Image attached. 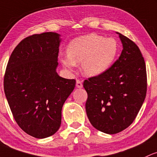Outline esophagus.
Masks as SVG:
<instances>
[{"label":"esophagus","mask_w":157,"mask_h":157,"mask_svg":"<svg viewBox=\"0 0 157 157\" xmlns=\"http://www.w3.org/2000/svg\"><path fill=\"white\" fill-rule=\"evenodd\" d=\"M76 87L78 88V89H81L82 87V81H80V80H77V82H76Z\"/></svg>","instance_id":"obj_1"}]
</instances>
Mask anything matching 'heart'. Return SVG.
Returning <instances> with one entry per match:
<instances>
[{"label":"heart","instance_id":"heart-1","mask_svg":"<svg viewBox=\"0 0 157 157\" xmlns=\"http://www.w3.org/2000/svg\"><path fill=\"white\" fill-rule=\"evenodd\" d=\"M119 51V44L114 38H105L96 33L76 38L67 48V56H60L62 65L73 71L81 63V71L87 77L104 74L114 63Z\"/></svg>","mask_w":157,"mask_h":157}]
</instances>
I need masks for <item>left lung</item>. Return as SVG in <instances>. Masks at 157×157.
Segmentation results:
<instances>
[{"mask_svg":"<svg viewBox=\"0 0 157 157\" xmlns=\"http://www.w3.org/2000/svg\"><path fill=\"white\" fill-rule=\"evenodd\" d=\"M116 33L123 46L119 58L104 74L83 82L88 118L94 128L107 134L118 133L131 124L147 92L146 66L140 50L130 39Z\"/></svg>","mask_w":157,"mask_h":157,"instance_id":"1","label":"left lung"}]
</instances>
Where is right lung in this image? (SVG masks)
<instances>
[{
	"label": "right lung",
	"mask_w": 157,
	"mask_h": 157,
	"mask_svg": "<svg viewBox=\"0 0 157 157\" xmlns=\"http://www.w3.org/2000/svg\"><path fill=\"white\" fill-rule=\"evenodd\" d=\"M61 40L53 32L25 38L12 53L5 72V95L15 121L37 139L59 130L63 106L75 87V80L56 72Z\"/></svg>",
	"instance_id": "obj_1"
}]
</instances>
